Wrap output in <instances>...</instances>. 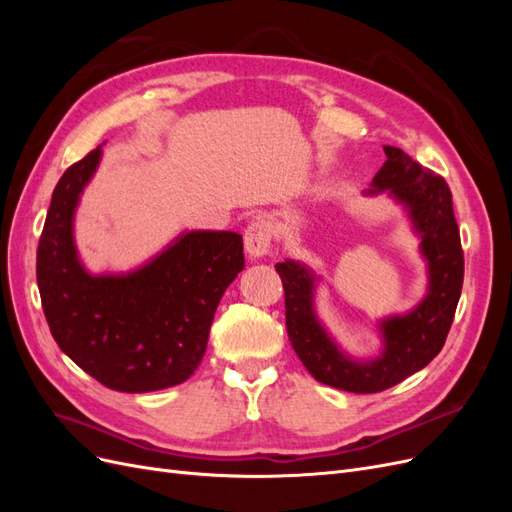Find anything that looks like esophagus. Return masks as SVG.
I'll return each mask as SVG.
<instances>
[{"label":"esophagus","instance_id":"obj_1","mask_svg":"<svg viewBox=\"0 0 512 512\" xmlns=\"http://www.w3.org/2000/svg\"><path fill=\"white\" fill-rule=\"evenodd\" d=\"M271 237H273V232H271V224L267 220L258 218L250 226H247L243 241H245V250H247V254H250V258L258 260L262 256H267L271 250Z\"/></svg>","mask_w":512,"mask_h":512}]
</instances>
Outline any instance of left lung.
I'll use <instances>...</instances> for the list:
<instances>
[{
	"mask_svg": "<svg viewBox=\"0 0 512 512\" xmlns=\"http://www.w3.org/2000/svg\"><path fill=\"white\" fill-rule=\"evenodd\" d=\"M386 162L365 196L386 194L404 207L414 235L421 239L427 290L410 312L380 318L382 348L371 359H354L316 314L320 275L301 260L277 262L286 292L288 339L318 382L350 393H380L433 361L451 331L463 284V252L453 215V196L442 177L431 175L408 153L384 145Z\"/></svg>",
	"mask_w": 512,
	"mask_h": 512,
	"instance_id": "left-lung-1",
	"label": "left lung"
}]
</instances>
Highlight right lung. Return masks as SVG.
Listing matches in <instances>:
<instances>
[{"mask_svg":"<svg viewBox=\"0 0 512 512\" xmlns=\"http://www.w3.org/2000/svg\"><path fill=\"white\" fill-rule=\"evenodd\" d=\"M100 160L102 145L53 190L36 262L44 316L61 352L108 389H168L203 361L215 309L245 267L243 239L183 230L141 267L91 273L76 250L74 215Z\"/></svg>","mask_w":512,"mask_h":512,"instance_id":"1","label":"right lung"}]
</instances>
